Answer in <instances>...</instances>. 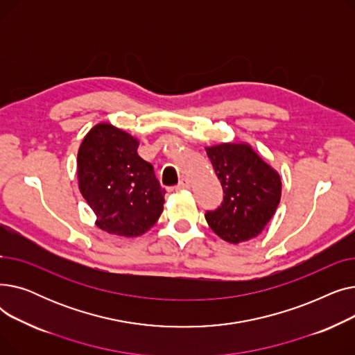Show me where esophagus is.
Returning <instances> with one entry per match:
<instances>
[{
  "label": "esophagus",
  "instance_id": "34e87169",
  "mask_svg": "<svg viewBox=\"0 0 355 355\" xmlns=\"http://www.w3.org/2000/svg\"><path fill=\"white\" fill-rule=\"evenodd\" d=\"M191 187V184H190V181L187 180V178H182L178 184H177V187H175V190L177 191H180V190H189Z\"/></svg>",
  "mask_w": 355,
  "mask_h": 355
}]
</instances>
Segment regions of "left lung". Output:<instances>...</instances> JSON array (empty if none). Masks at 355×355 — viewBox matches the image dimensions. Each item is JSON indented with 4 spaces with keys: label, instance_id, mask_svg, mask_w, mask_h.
Here are the masks:
<instances>
[{
    "label": "left lung",
    "instance_id": "1",
    "mask_svg": "<svg viewBox=\"0 0 355 355\" xmlns=\"http://www.w3.org/2000/svg\"><path fill=\"white\" fill-rule=\"evenodd\" d=\"M221 182V206L206 211L211 230L230 243L256 237L281 201L279 174L246 144H221L206 149Z\"/></svg>",
    "mask_w": 355,
    "mask_h": 355
}]
</instances>
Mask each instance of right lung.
I'll use <instances>...</instances> for the list:
<instances>
[{"label": "right lung", "mask_w": 355, "mask_h": 355, "mask_svg": "<svg viewBox=\"0 0 355 355\" xmlns=\"http://www.w3.org/2000/svg\"><path fill=\"white\" fill-rule=\"evenodd\" d=\"M138 141L110 123L93 126L78 153L79 189L109 234L137 237L162 213L165 190L154 166L142 159Z\"/></svg>", "instance_id": "right-lung-1"}]
</instances>
